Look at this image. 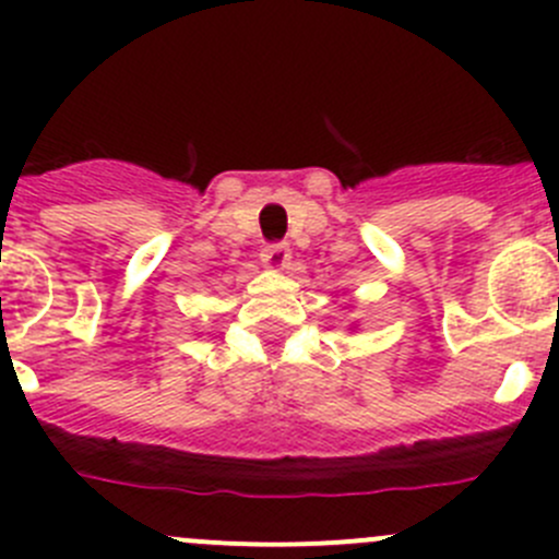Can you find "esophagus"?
<instances>
[{"mask_svg": "<svg viewBox=\"0 0 559 559\" xmlns=\"http://www.w3.org/2000/svg\"><path fill=\"white\" fill-rule=\"evenodd\" d=\"M292 248L289 243H267L262 248V262L273 270H284L289 264Z\"/></svg>", "mask_w": 559, "mask_h": 559, "instance_id": "1", "label": "esophagus"}]
</instances>
